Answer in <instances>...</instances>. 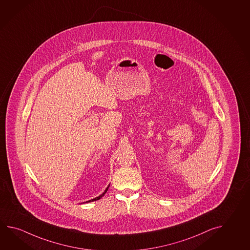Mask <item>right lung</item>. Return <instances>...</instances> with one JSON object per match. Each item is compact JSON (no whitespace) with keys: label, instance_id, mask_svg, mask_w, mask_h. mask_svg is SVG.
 I'll list each match as a JSON object with an SVG mask.
<instances>
[{"label":"right lung","instance_id":"obj_1","mask_svg":"<svg viewBox=\"0 0 250 250\" xmlns=\"http://www.w3.org/2000/svg\"><path fill=\"white\" fill-rule=\"evenodd\" d=\"M108 188H109V185H108L107 188H106V189L104 190V192H103V193L101 194V195H100L99 197H96V198H94V199H91V200H88V201H86V203H88V202H92V201H95V200H98V199H102V197H103V196L105 195V193L107 192Z\"/></svg>","mask_w":250,"mask_h":250}]
</instances>
